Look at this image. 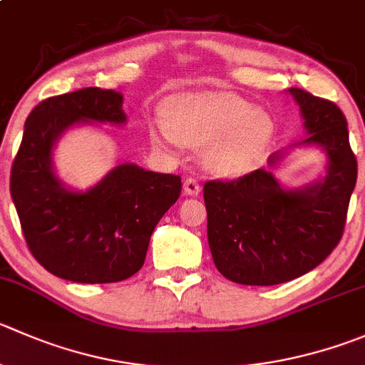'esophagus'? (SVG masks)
I'll use <instances>...</instances> for the list:
<instances>
[{"instance_id":"34e87169","label":"esophagus","mask_w":365,"mask_h":365,"mask_svg":"<svg viewBox=\"0 0 365 365\" xmlns=\"http://www.w3.org/2000/svg\"><path fill=\"white\" fill-rule=\"evenodd\" d=\"M200 190H201L200 182H197L196 178H192V176L183 182V194H185V196H197Z\"/></svg>"}]
</instances>
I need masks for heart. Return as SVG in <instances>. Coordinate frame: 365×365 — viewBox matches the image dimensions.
<instances>
[{
  "instance_id": "1",
  "label": "heart",
  "mask_w": 365,
  "mask_h": 365,
  "mask_svg": "<svg viewBox=\"0 0 365 365\" xmlns=\"http://www.w3.org/2000/svg\"><path fill=\"white\" fill-rule=\"evenodd\" d=\"M271 121L262 112L232 96L185 98L171 108V123L158 121L151 139L160 146H207L208 171L235 176L257 162L271 137Z\"/></svg>"
}]
</instances>
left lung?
Returning <instances> with one entry per match:
<instances>
[{
  "mask_svg": "<svg viewBox=\"0 0 365 365\" xmlns=\"http://www.w3.org/2000/svg\"><path fill=\"white\" fill-rule=\"evenodd\" d=\"M310 135L328 155V175L302 190H285L272 173L257 169L203 185L212 258L222 277L242 285L291 282L321 264L342 239L356 157L348 121L330 100L292 87ZM280 158L272 155L271 165Z\"/></svg>",
  "mask_w": 365,
  "mask_h": 365,
  "instance_id": "1",
  "label": "left lung"
}]
</instances>
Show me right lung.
Returning <instances> with one entry per match:
<instances>
[{
	"mask_svg": "<svg viewBox=\"0 0 365 365\" xmlns=\"http://www.w3.org/2000/svg\"><path fill=\"white\" fill-rule=\"evenodd\" d=\"M123 96L85 87L46 98L28 115L12 162L10 194L35 260L78 284H112L144 264L151 233L182 192L178 175L123 164L87 192L67 190L51 169V150L78 121L121 125Z\"/></svg>",
	"mask_w": 365,
	"mask_h": 365,
	"instance_id": "obj_1",
	"label": "right lung"
}]
</instances>
